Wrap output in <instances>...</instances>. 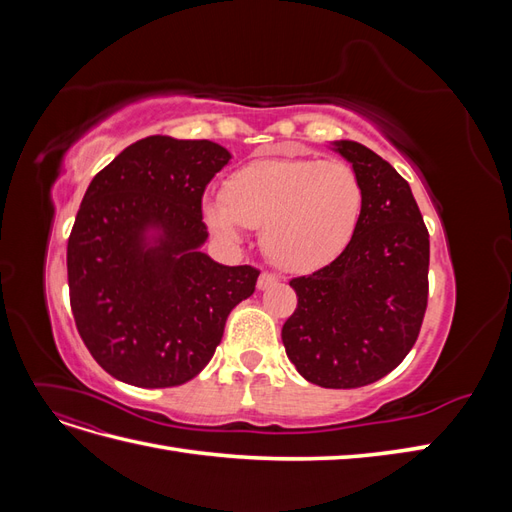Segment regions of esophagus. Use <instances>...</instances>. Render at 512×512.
<instances>
[{"instance_id":"1","label":"esophagus","mask_w":512,"mask_h":512,"mask_svg":"<svg viewBox=\"0 0 512 512\" xmlns=\"http://www.w3.org/2000/svg\"><path fill=\"white\" fill-rule=\"evenodd\" d=\"M277 282V275L275 273H269V271H262L260 277H258V288L260 290H267L269 286H273Z\"/></svg>"}]
</instances>
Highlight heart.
<instances>
[{"label": "heart", "mask_w": 512, "mask_h": 512, "mask_svg": "<svg viewBox=\"0 0 512 512\" xmlns=\"http://www.w3.org/2000/svg\"><path fill=\"white\" fill-rule=\"evenodd\" d=\"M213 235L239 241L241 226L260 228V243L277 267L314 271L350 245L363 213V185L342 160L273 158L232 173L222 200H205Z\"/></svg>", "instance_id": "heart-1"}]
</instances>
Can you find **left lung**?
<instances>
[{
	"mask_svg": "<svg viewBox=\"0 0 512 512\" xmlns=\"http://www.w3.org/2000/svg\"><path fill=\"white\" fill-rule=\"evenodd\" d=\"M363 185V213L346 250L312 275L284 322L290 363L324 389H359L384 378L412 350L429 292V232L408 181L378 153L335 141Z\"/></svg>",
	"mask_w": 512,
	"mask_h": 512,
	"instance_id": "left-lung-1",
	"label": "left lung"
}]
</instances>
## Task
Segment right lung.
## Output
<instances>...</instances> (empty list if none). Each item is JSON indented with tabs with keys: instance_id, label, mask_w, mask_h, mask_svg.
<instances>
[{
	"instance_id": "right-lung-1",
	"label": "right lung",
	"mask_w": 512,
	"mask_h": 512,
	"mask_svg": "<svg viewBox=\"0 0 512 512\" xmlns=\"http://www.w3.org/2000/svg\"><path fill=\"white\" fill-rule=\"evenodd\" d=\"M230 153L211 141L147 136L89 183L68 239L76 329L113 378L166 389L198 376L232 307L260 271L226 267L200 247L203 194Z\"/></svg>"
}]
</instances>
